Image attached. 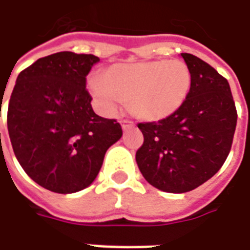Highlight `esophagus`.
Listing matches in <instances>:
<instances>
[{"mask_svg":"<svg viewBox=\"0 0 250 250\" xmlns=\"http://www.w3.org/2000/svg\"><path fill=\"white\" fill-rule=\"evenodd\" d=\"M134 127L135 125L130 120H122V128H123V131H128L131 128H134Z\"/></svg>","mask_w":250,"mask_h":250,"instance_id":"obj_1","label":"esophagus"}]
</instances>
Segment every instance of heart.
<instances>
[{
    "label": "heart",
    "mask_w": 250,
    "mask_h": 250,
    "mask_svg": "<svg viewBox=\"0 0 250 250\" xmlns=\"http://www.w3.org/2000/svg\"><path fill=\"white\" fill-rule=\"evenodd\" d=\"M192 74L179 59L115 63L92 75L87 88L101 114L115 116L127 101L136 118L147 122L167 119L182 108L189 95Z\"/></svg>",
    "instance_id": "b5f03b06"
}]
</instances>
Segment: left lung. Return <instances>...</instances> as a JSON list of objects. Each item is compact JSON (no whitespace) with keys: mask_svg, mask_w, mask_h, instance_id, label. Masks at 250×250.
<instances>
[{"mask_svg":"<svg viewBox=\"0 0 250 250\" xmlns=\"http://www.w3.org/2000/svg\"><path fill=\"white\" fill-rule=\"evenodd\" d=\"M182 57L192 74L189 95L167 119L138 125L144 143L135 156L144 179L169 193L192 191L217 173L237 123L228 81L203 59Z\"/></svg>","mask_w":250,"mask_h":250,"instance_id":"1","label":"left lung"}]
</instances>
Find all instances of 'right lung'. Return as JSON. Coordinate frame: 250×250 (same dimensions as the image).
<instances>
[{"mask_svg": "<svg viewBox=\"0 0 250 250\" xmlns=\"http://www.w3.org/2000/svg\"><path fill=\"white\" fill-rule=\"evenodd\" d=\"M98 61L71 51L47 55L25 68L13 88L7 130L14 155L30 179L55 193L87 188L123 135L116 120L92 110L86 75Z\"/></svg>", "mask_w": 250, "mask_h": 250, "instance_id": "right-lung-1", "label": "right lung"}]
</instances>
